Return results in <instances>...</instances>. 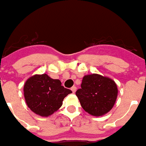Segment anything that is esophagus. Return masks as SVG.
Masks as SVG:
<instances>
[{"instance_id": "34e87169", "label": "esophagus", "mask_w": 146, "mask_h": 146, "mask_svg": "<svg viewBox=\"0 0 146 146\" xmlns=\"http://www.w3.org/2000/svg\"><path fill=\"white\" fill-rule=\"evenodd\" d=\"M71 91L73 92V93H75V92L76 91V86H72V87L71 88Z\"/></svg>"}]
</instances>
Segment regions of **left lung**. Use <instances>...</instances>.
I'll use <instances>...</instances> for the list:
<instances>
[{
  "mask_svg": "<svg viewBox=\"0 0 146 146\" xmlns=\"http://www.w3.org/2000/svg\"><path fill=\"white\" fill-rule=\"evenodd\" d=\"M117 86L112 79L98 74L86 75L75 94L85 111L100 116L111 110L117 98Z\"/></svg>",
  "mask_w": 146,
  "mask_h": 146,
  "instance_id": "1",
  "label": "left lung"
}]
</instances>
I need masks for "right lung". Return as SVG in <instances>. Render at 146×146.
Here are the masks:
<instances>
[{"label":"right lung","instance_id":"1","mask_svg":"<svg viewBox=\"0 0 146 146\" xmlns=\"http://www.w3.org/2000/svg\"><path fill=\"white\" fill-rule=\"evenodd\" d=\"M26 103L30 109L41 116H48L61 107L64 98L72 93L61 86L59 79L46 74L28 78L23 88Z\"/></svg>","mask_w":146,"mask_h":146}]
</instances>
